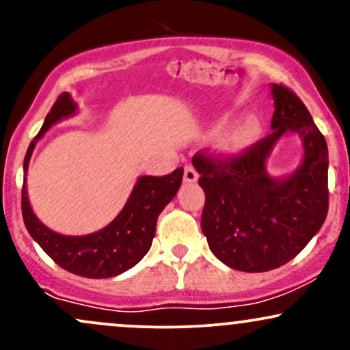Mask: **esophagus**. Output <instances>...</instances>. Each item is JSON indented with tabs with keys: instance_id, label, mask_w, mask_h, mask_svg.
Instances as JSON below:
<instances>
[{
	"instance_id": "1",
	"label": "esophagus",
	"mask_w": 350,
	"mask_h": 350,
	"mask_svg": "<svg viewBox=\"0 0 350 350\" xmlns=\"http://www.w3.org/2000/svg\"><path fill=\"white\" fill-rule=\"evenodd\" d=\"M198 179H199V174L194 167L192 166L184 167V183L194 184V183H198Z\"/></svg>"
}]
</instances>
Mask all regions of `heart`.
<instances>
[{
    "instance_id": "obj_1",
    "label": "heart",
    "mask_w": 350,
    "mask_h": 350,
    "mask_svg": "<svg viewBox=\"0 0 350 350\" xmlns=\"http://www.w3.org/2000/svg\"><path fill=\"white\" fill-rule=\"evenodd\" d=\"M227 122H220L215 124L214 135L220 133L226 126ZM262 135V124L256 118L253 116H248V118L242 120L232 128H228L224 135H220L219 142H217V150L220 151V154L232 156L242 154L243 151H247L248 148L253 146L256 143V139Z\"/></svg>"
}]
</instances>
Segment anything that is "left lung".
I'll list each match as a JSON object with an SVG mask.
<instances>
[{
    "label": "left lung",
    "mask_w": 350,
    "mask_h": 350,
    "mask_svg": "<svg viewBox=\"0 0 350 350\" xmlns=\"http://www.w3.org/2000/svg\"><path fill=\"white\" fill-rule=\"evenodd\" d=\"M273 133L243 154L214 161L196 154L192 166L206 192L200 227L208 248L239 271H270L309 243L327 215V144L304 103L286 87L271 83ZM298 134L304 159L288 176L267 174L266 163L279 139Z\"/></svg>",
    "instance_id": "obj_1"
}]
</instances>
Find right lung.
<instances>
[{
    "label": "right lung",
    "instance_id": "obj_1",
    "mask_svg": "<svg viewBox=\"0 0 350 350\" xmlns=\"http://www.w3.org/2000/svg\"><path fill=\"white\" fill-rule=\"evenodd\" d=\"M77 108L67 92L57 98L44 120L41 131L27 148L24 158L26 174L39 139L55 123L75 115ZM183 174V167H178L163 178L139 176L120 214L107 227L88 235H64L44 226L31 207L24 179L21 196L24 226L60 268L85 278H111L133 268L150 252L158 217L179 191Z\"/></svg>",
    "mask_w": 350,
    "mask_h": 350
}]
</instances>
